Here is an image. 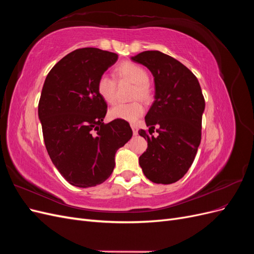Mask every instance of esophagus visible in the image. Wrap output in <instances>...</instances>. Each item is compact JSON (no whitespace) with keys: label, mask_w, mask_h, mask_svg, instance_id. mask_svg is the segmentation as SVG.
Segmentation results:
<instances>
[{"label":"esophagus","mask_w":254,"mask_h":254,"mask_svg":"<svg viewBox=\"0 0 254 254\" xmlns=\"http://www.w3.org/2000/svg\"><path fill=\"white\" fill-rule=\"evenodd\" d=\"M131 128H132L133 134H136V133H137V126H136V125H134V124H131Z\"/></svg>","instance_id":"34e87169"}]
</instances>
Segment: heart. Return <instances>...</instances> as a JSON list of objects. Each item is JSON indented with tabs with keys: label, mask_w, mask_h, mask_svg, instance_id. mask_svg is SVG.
<instances>
[{
	"label": "heart",
	"mask_w": 254,
	"mask_h": 254,
	"mask_svg": "<svg viewBox=\"0 0 254 254\" xmlns=\"http://www.w3.org/2000/svg\"><path fill=\"white\" fill-rule=\"evenodd\" d=\"M115 77L119 81H129L133 83L131 99H141L149 102L152 97V89L148 81V73L143 66L134 63L126 61L115 68ZM98 95L107 104L112 105L117 101V82L108 75H102L96 83ZM144 112V108L139 101L128 104H118L110 109L109 115L114 120L135 122Z\"/></svg>",
	"instance_id": "heart-1"
}]
</instances>
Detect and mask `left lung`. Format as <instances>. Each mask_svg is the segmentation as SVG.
<instances>
[{
	"label": "left lung",
	"mask_w": 254,
	"mask_h": 254,
	"mask_svg": "<svg viewBox=\"0 0 254 254\" xmlns=\"http://www.w3.org/2000/svg\"><path fill=\"white\" fill-rule=\"evenodd\" d=\"M147 66L155 77V102L145 117L148 131L139 130L148 147L139 159L146 178L171 184L193 164L201 141L204 97L196 76L178 60L159 51L131 58ZM155 128L159 133L153 137Z\"/></svg>",
	"instance_id": "1"
}]
</instances>
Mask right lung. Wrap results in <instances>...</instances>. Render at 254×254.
Instances as JSON below:
<instances>
[{
	"label": "right lung",
	"mask_w": 254,
	"mask_h": 254,
	"mask_svg": "<svg viewBox=\"0 0 254 254\" xmlns=\"http://www.w3.org/2000/svg\"><path fill=\"white\" fill-rule=\"evenodd\" d=\"M118 55L95 48L75 50L45 78L38 114L45 147L54 165L72 186L95 187L109 178L115 152L132 136L128 122L105 124L107 104L98 95V78Z\"/></svg>",
	"instance_id": "1"
}]
</instances>
